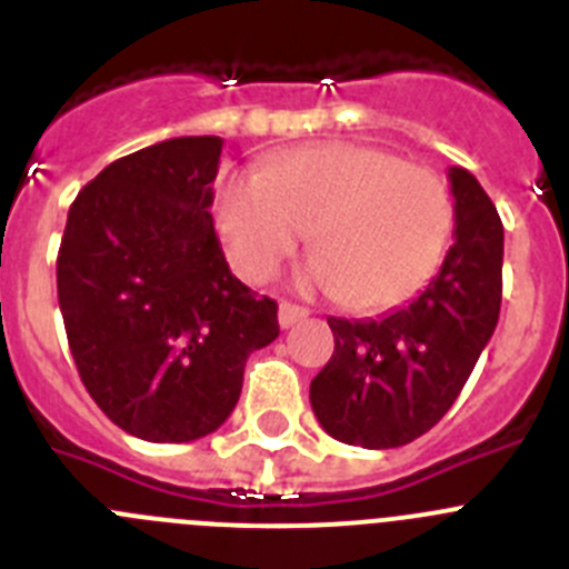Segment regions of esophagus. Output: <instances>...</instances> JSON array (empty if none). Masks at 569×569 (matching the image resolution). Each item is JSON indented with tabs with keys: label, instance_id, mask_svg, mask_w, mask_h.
Wrapping results in <instances>:
<instances>
[{
	"label": "esophagus",
	"instance_id": "esophagus-1",
	"mask_svg": "<svg viewBox=\"0 0 569 569\" xmlns=\"http://www.w3.org/2000/svg\"><path fill=\"white\" fill-rule=\"evenodd\" d=\"M301 319H308V310L299 308V305H290V301H281V305H279V325H281V328H284V330L293 328L296 321H301Z\"/></svg>",
	"mask_w": 569,
	"mask_h": 569
}]
</instances>
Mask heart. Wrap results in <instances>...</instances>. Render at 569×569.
<instances>
[{
  "label": "heart",
  "instance_id": "heart-1",
  "mask_svg": "<svg viewBox=\"0 0 569 569\" xmlns=\"http://www.w3.org/2000/svg\"><path fill=\"white\" fill-rule=\"evenodd\" d=\"M216 219L233 268L250 281L270 279L313 228L319 253L301 284L381 313L439 273L456 202L436 170L373 144L328 142L276 156L268 170L224 176Z\"/></svg>",
  "mask_w": 569,
  "mask_h": 569
}]
</instances>
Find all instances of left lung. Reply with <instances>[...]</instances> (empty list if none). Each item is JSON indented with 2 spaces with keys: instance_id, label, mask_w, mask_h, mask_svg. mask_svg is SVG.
<instances>
[{
  "instance_id": "1",
  "label": "left lung",
  "mask_w": 569,
  "mask_h": 569,
  "mask_svg": "<svg viewBox=\"0 0 569 569\" xmlns=\"http://www.w3.org/2000/svg\"><path fill=\"white\" fill-rule=\"evenodd\" d=\"M453 248L410 305L381 319H336V350L310 381L325 433L387 450L425 436L459 399L501 310L505 228L499 210L465 168H450Z\"/></svg>"
}]
</instances>
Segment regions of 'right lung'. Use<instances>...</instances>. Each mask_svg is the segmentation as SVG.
Instances as JSON below:
<instances>
[{"mask_svg":"<svg viewBox=\"0 0 569 569\" xmlns=\"http://www.w3.org/2000/svg\"><path fill=\"white\" fill-rule=\"evenodd\" d=\"M219 136L110 162L68 210L57 290L88 393L124 433L196 441L233 413L276 301L230 273L213 230Z\"/></svg>","mask_w":569,"mask_h":569,"instance_id":"obj_1","label":"right lung"}]
</instances>
